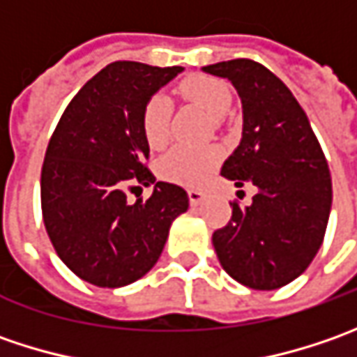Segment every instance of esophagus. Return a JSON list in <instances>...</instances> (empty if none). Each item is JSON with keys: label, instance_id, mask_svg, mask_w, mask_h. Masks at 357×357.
Instances as JSON below:
<instances>
[{"label": "esophagus", "instance_id": "esophagus-1", "mask_svg": "<svg viewBox=\"0 0 357 357\" xmlns=\"http://www.w3.org/2000/svg\"><path fill=\"white\" fill-rule=\"evenodd\" d=\"M204 199H206V195H204L202 190H197V188H190V190H188V200H190V204H192V206H199V204H202Z\"/></svg>", "mask_w": 357, "mask_h": 357}]
</instances>
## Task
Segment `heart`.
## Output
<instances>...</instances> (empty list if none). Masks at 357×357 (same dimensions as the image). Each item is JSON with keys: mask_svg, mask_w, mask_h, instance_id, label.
I'll use <instances>...</instances> for the list:
<instances>
[{"mask_svg": "<svg viewBox=\"0 0 357 357\" xmlns=\"http://www.w3.org/2000/svg\"><path fill=\"white\" fill-rule=\"evenodd\" d=\"M181 93L188 101L200 105L214 119H222L230 111L232 91L220 79L208 75H190L181 83ZM172 103L165 93H155L143 109V135L151 149H162L171 137ZM222 153L216 146H186L178 144L160 160V174L169 183L183 186L202 185L220 162Z\"/></svg>", "mask_w": 357, "mask_h": 357, "instance_id": "heart-1", "label": "heart"}]
</instances>
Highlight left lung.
<instances>
[{
    "label": "left lung",
    "mask_w": 357,
    "mask_h": 357,
    "mask_svg": "<svg viewBox=\"0 0 357 357\" xmlns=\"http://www.w3.org/2000/svg\"><path fill=\"white\" fill-rule=\"evenodd\" d=\"M204 73L232 83L242 103V139L220 174L256 188L252 202H232V218L213 234L220 266L254 290L298 278L322 246L332 178L320 143L292 91L250 59L214 63Z\"/></svg>",
    "instance_id": "left-lung-1"
}]
</instances>
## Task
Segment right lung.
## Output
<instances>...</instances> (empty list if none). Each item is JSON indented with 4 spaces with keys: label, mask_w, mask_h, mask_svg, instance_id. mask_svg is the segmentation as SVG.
I'll return each mask as SVG.
<instances>
[{
    "label": "right lung",
    "mask_w": 357,
    "mask_h": 357,
    "mask_svg": "<svg viewBox=\"0 0 357 357\" xmlns=\"http://www.w3.org/2000/svg\"><path fill=\"white\" fill-rule=\"evenodd\" d=\"M185 69L115 61L67 105L41 169V208L51 244L81 280L121 288L157 264L169 228L188 208L185 188L146 169V101ZM155 184L149 201L129 188Z\"/></svg>",
    "instance_id": "right-lung-1"
}]
</instances>
